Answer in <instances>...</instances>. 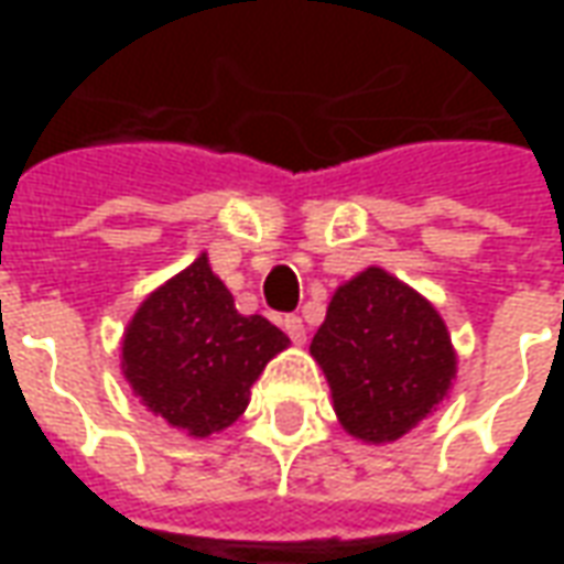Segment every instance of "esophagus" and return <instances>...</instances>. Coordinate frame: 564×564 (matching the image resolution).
<instances>
[{"instance_id": "1", "label": "esophagus", "mask_w": 564, "mask_h": 564, "mask_svg": "<svg viewBox=\"0 0 564 564\" xmlns=\"http://www.w3.org/2000/svg\"><path fill=\"white\" fill-rule=\"evenodd\" d=\"M283 329H286V335H290L295 344H305L307 332H305V323H302V317H299V314H286V317H283Z\"/></svg>"}]
</instances>
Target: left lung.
Instances as JSON below:
<instances>
[{
  "label": "left lung",
  "instance_id": "1",
  "mask_svg": "<svg viewBox=\"0 0 564 564\" xmlns=\"http://www.w3.org/2000/svg\"><path fill=\"white\" fill-rule=\"evenodd\" d=\"M311 354L326 371L344 429L375 444L432 414L456 375L444 319L383 269L338 286Z\"/></svg>",
  "mask_w": 564,
  "mask_h": 564
}]
</instances>
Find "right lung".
I'll list each match as a JSON object with an SVG mask.
<instances>
[{
    "label": "right lung",
    "mask_w": 564,
    "mask_h": 564,
    "mask_svg": "<svg viewBox=\"0 0 564 564\" xmlns=\"http://www.w3.org/2000/svg\"><path fill=\"white\" fill-rule=\"evenodd\" d=\"M290 338L232 293L198 257L148 295L123 338V375L153 414L205 437L245 414L250 387Z\"/></svg>",
    "instance_id": "add662e5"
}]
</instances>
